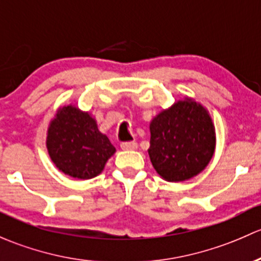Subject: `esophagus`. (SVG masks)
I'll return each mask as SVG.
<instances>
[{
    "label": "esophagus",
    "mask_w": 261,
    "mask_h": 261,
    "mask_svg": "<svg viewBox=\"0 0 261 261\" xmlns=\"http://www.w3.org/2000/svg\"><path fill=\"white\" fill-rule=\"evenodd\" d=\"M120 148L124 150L137 149V143L136 142H122V143H120Z\"/></svg>",
    "instance_id": "1"
}]
</instances>
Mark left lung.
<instances>
[{
	"mask_svg": "<svg viewBox=\"0 0 261 261\" xmlns=\"http://www.w3.org/2000/svg\"><path fill=\"white\" fill-rule=\"evenodd\" d=\"M150 162L166 181L192 178L210 162L215 129L210 115L196 101L174 103L150 122Z\"/></svg>",
	"mask_w": 261,
	"mask_h": 261,
	"instance_id": "8db88e82",
	"label": "left lung"
}]
</instances>
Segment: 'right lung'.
Masks as SVG:
<instances>
[{
    "label": "right lung",
    "mask_w": 261,
    "mask_h": 261,
    "mask_svg": "<svg viewBox=\"0 0 261 261\" xmlns=\"http://www.w3.org/2000/svg\"><path fill=\"white\" fill-rule=\"evenodd\" d=\"M46 146L59 170L82 179L98 176L115 152L95 120L71 106L61 108L51 122Z\"/></svg>",
    "instance_id": "add662e5"
}]
</instances>
